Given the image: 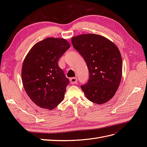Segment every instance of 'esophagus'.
<instances>
[{
    "instance_id": "1",
    "label": "esophagus",
    "mask_w": 147,
    "mask_h": 147,
    "mask_svg": "<svg viewBox=\"0 0 147 147\" xmlns=\"http://www.w3.org/2000/svg\"><path fill=\"white\" fill-rule=\"evenodd\" d=\"M70 83H72V84H77V82H78V80H77V78H75V77L70 78Z\"/></svg>"
}]
</instances>
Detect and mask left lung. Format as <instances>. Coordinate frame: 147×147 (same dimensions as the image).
<instances>
[{"label": "left lung", "instance_id": "obj_1", "mask_svg": "<svg viewBox=\"0 0 147 147\" xmlns=\"http://www.w3.org/2000/svg\"><path fill=\"white\" fill-rule=\"evenodd\" d=\"M72 45L87 64L90 78L81 86L89 100L102 104L116 93L122 77V58L118 47L102 35L88 34L72 38Z\"/></svg>", "mask_w": 147, "mask_h": 147}]
</instances>
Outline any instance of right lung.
Instances as JSON below:
<instances>
[{
  "label": "right lung",
  "instance_id": "1",
  "mask_svg": "<svg viewBox=\"0 0 147 147\" xmlns=\"http://www.w3.org/2000/svg\"><path fill=\"white\" fill-rule=\"evenodd\" d=\"M70 47L64 38L49 37L34 45L26 56L22 82L30 99L40 107L52 110L63 100L69 80L58 61Z\"/></svg>",
  "mask_w": 147,
  "mask_h": 147
}]
</instances>
